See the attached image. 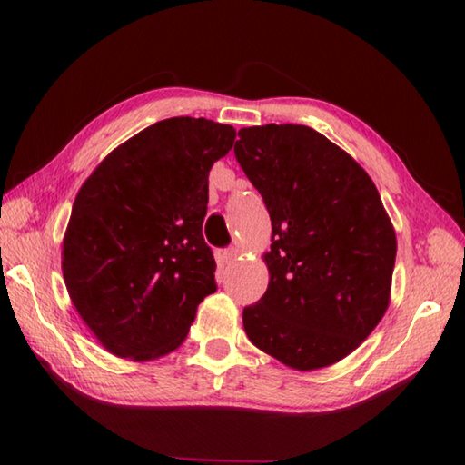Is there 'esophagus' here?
<instances>
[{
  "label": "esophagus",
  "instance_id": "obj_1",
  "mask_svg": "<svg viewBox=\"0 0 465 465\" xmlns=\"http://www.w3.org/2000/svg\"><path fill=\"white\" fill-rule=\"evenodd\" d=\"M238 255H240V248H227L223 252V262L225 263H232V262L238 260Z\"/></svg>",
  "mask_w": 465,
  "mask_h": 465
}]
</instances>
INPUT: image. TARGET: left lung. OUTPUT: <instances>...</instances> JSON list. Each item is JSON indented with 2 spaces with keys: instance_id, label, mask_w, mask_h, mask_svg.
<instances>
[{
  "instance_id": "8db88e82",
  "label": "left lung",
  "mask_w": 465,
  "mask_h": 465,
  "mask_svg": "<svg viewBox=\"0 0 465 465\" xmlns=\"http://www.w3.org/2000/svg\"><path fill=\"white\" fill-rule=\"evenodd\" d=\"M233 153L272 220L268 290L243 308L262 351L295 370L343 360L390 303L396 232L370 175L308 125L238 132Z\"/></svg>"
}]
</instances>
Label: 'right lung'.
I'll return each mask as SVG.
<instances>
[{
    "mask_svg": "<svg viewBox=\"0 0 465 465\" xmlns=\"http://www.w3.org/2000/svg\"><path fill=\"white\" fill-rule=\"evenodd\" d=\"M235 130L170 117L105 157L77 193L64 238V280L107 351L150 360L180 345L217 290L202 235L207 175Z\"/></svg>",
    "mask_w": 465,
    "mask_h": 465,
    "instance_id": "1",
    "label": "right lung"
}]
</instances>
